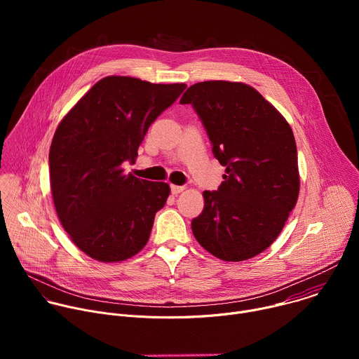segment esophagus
<instances>
[{"label":"esophagus","mask_w":359,"mask_h":359,"mask_svg":"<svg viewBox=\"0 0 359 359\" xmlns=\"http://www.w3.org/2000/svg\"><path fill=\"white\" fill-rule=\"evenodd\" d=\"M170 190H172V194H179V193H182L183 190H184V187L183 186H176V184H172L170 186Z\"/></svg>","instance_id":"esophagus-1"}]
</instances>
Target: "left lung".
Instances as JSON below:
<instances>
[{"label": "left lung", "mask_w": 359, "mask_h": 359, "mask_svg": "<svg viewBox=\"0 0 359 359\" xmlns=\"http://www.w3.org/2000/svg\"><path fill=\"white\" fill-rule=\"evenodd\" d=\"M180 104L193 105L215 158L226 168L217 191H203L204 208L191 220V231L220 260L255 257L278 237L298 198L291 126L259 90L243 82L194 83Z\"/></svg>", "instance_id": "8db88e82"}]
</instances>
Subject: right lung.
I'll return each mask as SVG.
<instances>
[{"label":"right lung","mask_w":359,"mask_h":359,"mask_svg":"<svg viewBox=\"0 0 359 359\" xmlns=\"http://www.w3.org/2000/svg\"><path fill=\"white\" fill-rule=\"evenodd\" d=\"M184 89L105 76L60 122L49 149L50 193L62 227L90 259L119 263L146 245L170 187L125 175L122 163L136 161L151 122Z\"/></svg>","instance_id":"right-lung-1"}]
</instances>
